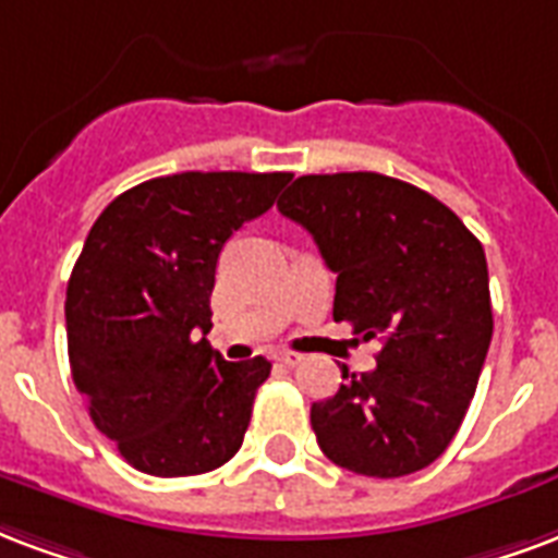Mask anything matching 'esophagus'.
<instances>
[{
  "instance_id": "1",
  "label": "esophagus",
  "mask_w": 558,
  "mask_h": 558,
  "mask_svg": "<svg viewBox=\"0 0 558 558\" xmlns=\"http://www.w3.org/2000/svg\"><path fill=\"white\" fill-rule=\"evenodd\" d=\"M275 361L283 363V366H299L304 357H301L299 352H278V354H275Z\"/></svg>"
}]
</instances>
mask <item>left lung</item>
Returning <instances> with one entry per match:
<instances>
[{"instance_id":"left-lung-1","label":"left lung","mask_w":558,"mask_h":558,"mask_svg":"<svg viewBox=\"0 0 558 558\" xmlns=\"http://www.w3.org/2000/svg\"><path fill=\"white\" fill-rule=\"evenodd\" d=\"M278 209L337 275L333 319L381 342L375 369L342 366L345 384L313 402L322 452L375 478L428 468L468 414L494 333L482 242L437 197L373 171L299 177Z\"/></svg>"}]
</instances>
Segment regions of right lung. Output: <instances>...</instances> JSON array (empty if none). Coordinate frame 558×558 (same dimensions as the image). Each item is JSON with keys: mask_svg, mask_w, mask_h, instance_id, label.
<instances>
[{"mask_svg": "<svg viewBox=\"0 0 558 558\" xmlns=\"http://www.w3.org/2000/svg\"><path fill=\"white\" fill-rule=\"evenodd\" d=\"M290 174L185 171L111 201L64 301L70 373L94 426L150 476H195L236 456L266 357L227 363L206 342L221 247L271 209Z\"/></svg>", "mask_w": 558, "mask_h": 558, "instance_id": "add662e5", "label": "right lung"}]
</instances>
